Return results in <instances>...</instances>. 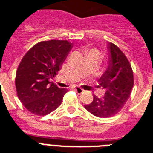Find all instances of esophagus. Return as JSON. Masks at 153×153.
<instances>
[{
  "instance_id": "1",
  "label": "esophagus",
  "mask_w": 153,
  "mask_h": 153,
  "mask_svg": "<svg viewBox=\"0 0 153 153\" xmlns=\"http://www.w3.org/2000/svg\"><path fill=\"white\" fill-rule=\"evenodd\" d=\"M74 90H75V91L77 92V93H79V94H81V93H82V92L84 91V90H83V89H82V88L78 87V86H74Z\"/></svg>"
}]
</instances>
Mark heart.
<instances>
[{"label":"heart","mask_w":153,"mask_h":153,"mask_svg":"<svg viewBox=\"0 0 153 153\" xmlns=\"http://www.w3.org/2000/svg\"><path fill=\"white\" fill-rule=\"evenodd\" d=\"M91 51H97V50H95V49H93V50H91Z\"/></svg>","instance_id":"obj_1"}]
</instances>
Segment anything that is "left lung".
Here are the masks:
<instances>
[{"instance_id":"left-lung-1","label":"left lung","mask_w":153,"mask_h":153,"mask_svg":"<svg viewBox=\"0 0 153 153\" xmlns=\"http://www.w3.org/2000/svg\"><path fill=\"white\" fill-rule=\"evenodd\" d=\"M108 67L99 79L100 86L105 90L104 97L94 96V100L85 105L89 112L100 118L116 115L129 99L134 86V74L130 62L115 45L107 43Z\"/></svg>"}]
</instances>
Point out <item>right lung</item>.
Here are the masks:
<instances>
[{
	"mask_svg": "<svg viewBox=\"0 0 153 153\" xmlns=\"http://www.w3.org/2000/svg\"><path fill=\"white\" fill-rule=\"evenodd\" d=\"M73 45L61 40L39 42L21 60L16 71V92L23 106L34 115H48L61 105L68 89L50 79L61 69Z\"/></svg>",
	"mask_w": 153,
	"mask_h": 153,
	"instance_id": "right-lung-1",
	"label": "right lung"
}]
</instances>
